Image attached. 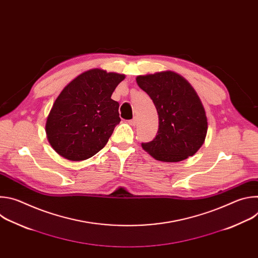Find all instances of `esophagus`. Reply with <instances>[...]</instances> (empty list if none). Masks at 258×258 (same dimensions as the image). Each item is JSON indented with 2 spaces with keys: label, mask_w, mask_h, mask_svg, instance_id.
<instances>
[{
  "label": "esophagus",
  "mask_w": 258,
  "mask_h": 258,
  "mask_svg": "<svg viewBox=\"0 0 258 258\" xmlns=\"http://www.w3.org/2000/svg\"><path fill=\"white\" fill-rule=\"evenodd\" d=\"M128 123H130L131 125H133V126H136V125H137V123H138V120H137V118H134V119L130 120V121H128Z\"/></svg>",
  "instance_id": "obj_1"
}]
</instances>
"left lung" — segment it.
Returning <instances> with one entry per match:
<instances>
[{
  "mask_svg": "<svg viewBox=\"0 0 258 258\" xmlns=\"http://www.w3.org/2000/svg\"><path fill=\"white\" fill-rule=\"evenodd\" d=\"M138 86L152 99L158 112L155 139L142 148L162 162H178L193 156L207 134L203 104L190 83L178 73L165 70L138 76Z\"/></svg>",
  "mask_w": 258,
  "mask_h": 258,
  "instance_id": "left-lung-1",
  "label": "left lung"
}]
</instances>
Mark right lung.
I'll return each mask as SVG.
<instances>
[{
    "instance_id": "obj_1",
    "label": "right lung",
    "mask_w": 258,
    "mask_h": 258,
    "mask_svg": "<svg viewBox=\"0 0 258 258\" xmlns=\"http://www.w3.org/2000/svg\"><path fill=\"white\" fill-rule=\"evenodd\" d=\"M124 79L121 73L93 68L61 91L46 122L47 139L60 156L82 161L104 148L120 122L119 104L111 95Z\"/></svg>"
}]
</instances>
